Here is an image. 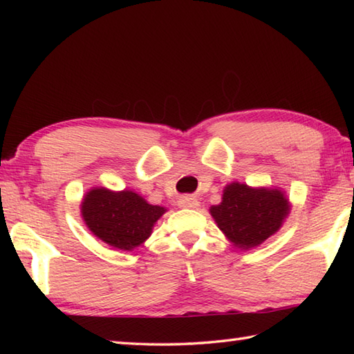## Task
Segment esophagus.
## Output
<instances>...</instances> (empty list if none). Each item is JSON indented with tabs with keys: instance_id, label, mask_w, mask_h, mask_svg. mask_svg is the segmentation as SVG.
Masks as SVG:
<instances>
[{
	"instance_id": "34e87169",
	"label": "esophagus",
	"mask_w": 354,
	"mask_h": 354,
	"mask_svg": "<svg viewBox=\"0 0 354 354\" xmlns=\"http://www.w3.org/2000/svg\"><path fill=\"white\" fill-rule=\"evenodd\" d=\"M178 204L181 208H198L201 205V202L194 196H184L178 201Z\"/></svg>"
}]
</instances>
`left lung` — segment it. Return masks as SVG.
<instances>
[{
    "label": "left lung",
    "instance_id": "left-lung-1",
    "mask_svg": "<svg viewBox=\"0 0 354 354\" xmlns=\"http://www.w3.org/2000/svg\"><path fill=\"white\" fill-rule=\"evenodd\" d=\"M289 213L290 202L281 189L250 187L237 181L225 187L219 205L209 207L217 228L243 251L274 236Z\"/></svg>",
    "mask_w": 354,
    "mask_h": 354
}]
</instances>
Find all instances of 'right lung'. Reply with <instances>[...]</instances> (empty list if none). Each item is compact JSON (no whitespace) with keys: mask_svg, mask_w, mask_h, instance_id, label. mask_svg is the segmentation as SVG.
<instances>
[{"mask_svg":"<svg viewBox=\"0 0 354 354\" xmlns=\"http://www.w3.org/2000/svg\"><path fill=\"white\" fill-rule=\"evenodd\" d=\"M165 212V207L149 204L132 190L112 192L106 187L89 189L80 204L88 230L102 242L122 251H132L145 243Z\"/></svg>","mask_w":354,"mask_h":354,"instance_id":"add662e5","label":"right lung"}]
</instances>
